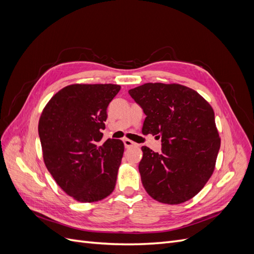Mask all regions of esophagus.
<instances>
[{"instance_id":"34e87169","label":"esophagus","mask_w":254,"mask_h":254,"mask_svg":"<svg viewBox=\"0 0 254 254\" xmlns=\"http://www.w3.org/2000/svg\"><path fill=\"white\" fill-rule=\"evenodd\" d=\"M124 145H125L126 148H130V147H134V146H137L136 143L132 142L131 140H129V139H124Z\"/></svg>"}]
</instances>
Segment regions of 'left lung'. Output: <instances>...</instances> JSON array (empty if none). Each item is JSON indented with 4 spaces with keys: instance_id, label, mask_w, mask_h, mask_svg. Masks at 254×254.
<instances>
[{
    "instance_id": "left-lung-1",
    "label": "left lung",
    "mask_w": 254,
    "mask_h": 254,
    "mask_svg": "<svg viewBox=\"0 0 254 254\" xmlns=\"http://www.w3.org/2000/svg\"><path fill=\"white\" fill-rule=\"evenodd\" d=\"M128 93L146 114L142 133L162 142L161 152L142 147L139 172L144 189L162 203L190 200L211 178L220 147L211 105L179 83L148 82Z\"/></svg>"
}]
</instances>
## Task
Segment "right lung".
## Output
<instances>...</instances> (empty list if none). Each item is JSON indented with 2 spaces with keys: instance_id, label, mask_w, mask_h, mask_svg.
<instances>
[{
  "instance_id": "1",
  "label": "right lung",
  "mask_w": 254,
  "mask_h": 254,
  "mask_svg": "<svg viewBox=\"0 0 254 254\" xmlns=\"http://www.w3.org/2000/svg\"><path fill=\"white\" fill-rule=\"evenodd\" d=\"M121 86L74 83L54 95L38 125L44 164L64 191L79 202L109 196L124 153L121 140L103 139L107 108Z\"/></svg>"
}]
</instances>
